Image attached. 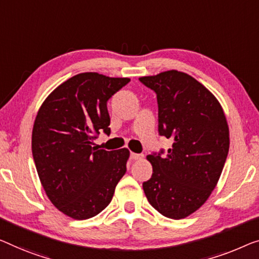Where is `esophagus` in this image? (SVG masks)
Segmentation results:
<instances>
[{"label": "esophagus", "mask_w": 259, "mask_h": 259, "mask_svg": "<svg viewBox=\"0 0 259 259\" xmlns=\"http://www.w3.org/2000/svg\"><path fill=\"white\" fill-rule=\"evenodd\" d=\"M130 158H131V159H133V160H137V159H141V158H143V154L131 152V153H130Z\"/></svg>", "instance_id": "obj_1"}]
</instances>
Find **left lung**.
Returning <instances> with one entry per match:
<instances>
[{
	"instance_id": "obj_1",
	"label": "left lung",
	"mask_w": 259,
	"mask_h": 259,
	"mask_svg": "<svg viewBox=\"0 0 259 259\" xmlns=\"http://www.w3.org/2000/svg\"><path fill=\"white\" fill-rule=\"evenodd\" d=\"M140 81L158 102V133L172 148L148 156L152 176L143 183L148 201L168 219L180 220L209 198L229 151V128L215 96L191 75L176 69Z\"/></svg>"
}]
</instances>
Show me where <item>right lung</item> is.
Masks as SVG:
<instances>
[{
  "label": "right lung",
  "instance_id": "right-lung-1",
  "mask_svg": "<svg viewBox=\"0 0 259 259\" xmlns=\"http://www.w3.org/2000/svg\"><path fill=\"white\" fill-rule=\"evenodd\" d=\"M130 81L80 73L58 86L38 110L32 156L46 195L65 215L86 220L113 199L126 172L128 149L99 150L98 135L110 134L107 102Z\"/></svg>",
  "mask_w": 259,
  "mask_h": 259
}]
</instances>
